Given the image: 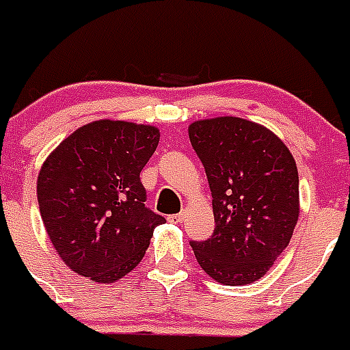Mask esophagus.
<instances>
[{
  "instance_id": "34e87169",
  "label": "esophagus",
  "mask_w": 350,
  "mask_h": 350,
  "mask_svg": "<svg viewBox=\"0 0 350 350\" xmlns=\"http://www.w3.org/2000/svg\"><path fill=\"white\" fill-rule=\"evenodd\" d=\"M185 215H187V214H185L183 210H181L180 214H170L169 217H167V219H169L170 223H181V221L185 219Z\"/></svg>"
}]
</instances>
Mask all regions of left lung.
Segmentation results:
<instances>
[{
	"label": "left lung",
	"instance_id": "left-lung-1",
	"mask_svg": "<svg viewBox=\"0 0 350 350\" xmlns=\"http://www.w3.org/2000/svg\"><path fill=\"white\" fill-rule=\"evenodd\" d=\"M189 136L208 178L215 219L210 239L190 241L196 258L217 282H255L293 235L297 163L271 131L235 116L194 122Z\"/></svg>",
	"mask_w": 350,
	"mask_h": 350
}]
</instances>
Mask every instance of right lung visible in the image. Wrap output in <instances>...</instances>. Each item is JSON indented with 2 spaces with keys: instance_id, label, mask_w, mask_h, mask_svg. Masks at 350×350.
<instances>
[{
  "instance_id": "obj_1",
  "label": "right lung",
  "mask_w": 350,
  "mask_h": 350,
  "mask_svg": "<svg viewBox=\"0 0 350 350\" xmlns=\"http://www.w3.org/2000/svg\"><path fill=\"white\" fill-rule=\"evenodd\" d=\"M160 131L98 120L77 129L44 161L37 201L64 264L95 282H115L140 262L165 217L146 206L140 172Z\"/></svg>"
}]
</instances>
